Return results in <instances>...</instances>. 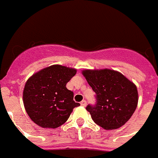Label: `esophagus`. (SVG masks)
Segmentation results:
<instances>
[{
  "instance_id": "34e87169",
  "label": "esophagus",
  "mask_w": 158,
  "mask_h": 158,
  "mask_svg": "<svg viewBox=\"0 0 158 158\" xmlns=\"http://www.w3.org/2000/svg\"><path fill=\"white\" fill-rule=\"evenodd\" d=\"M80 105L83 106H87V102H86V100H83V101L80 102Z\"/></svg>"
}]
</instances>
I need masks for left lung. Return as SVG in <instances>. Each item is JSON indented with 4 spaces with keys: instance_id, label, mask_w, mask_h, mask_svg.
<instances>
[{
    "instance_id": "obj_1",
    "label": "left lung",
    "mask_w": 158,
    "mask_h": 158,
    "mask_svg": "<svg viewBox=\"0 0 158 158\" xmlns=\"http://www.w3.org/2000/svg\"><path fill=\"white\" fill-rule=\"evenodd\" d=\"M82 74L96 94V105L86 107L93 121L105 130L123 127L138 106L136 85L118 71L108 68L83 70Z\"/></svg>"
}]
</instances>
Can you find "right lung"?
<instances>
[{
	"mask_svg": "<svg viewBox=\"0 0 158 158\" xmlns=\"http://www.w3.org/2000/svg\"><path fill=\"white\" fill-rule=\"evenodd\" d=\"M76 74V69L55 64L33 74L27 80L23 102L31 121L43 128L62 126L73 109L80 106L66 84Z\"/></svg>",
	"mask_w": 158,
	"mask_h": 158,
	"instance_id": "obj_1",
	"label": "right lung"
}]
</instances>
